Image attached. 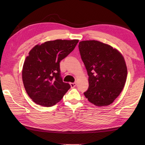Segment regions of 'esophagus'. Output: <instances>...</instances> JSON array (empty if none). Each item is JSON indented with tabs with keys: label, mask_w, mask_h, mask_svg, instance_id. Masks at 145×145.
I'll return each instance as SVG.
<instances>
[{
	"label": "esophagus",
	"mask_w": 145,
	"mask_h": 145,
	"mask_svg": "<svg viewBox=\"0 0 145 145\" xmlns=\"http://www.w3.org/2000/svg\"><path fill=\"white\" fill-rule=\"evenodd\" d=\"M70 86H71V88H75L76 86H77V83L76 82H71L70 83Z\"/></svg>",
	"instance_id": "34e87169"
}]
</instances>
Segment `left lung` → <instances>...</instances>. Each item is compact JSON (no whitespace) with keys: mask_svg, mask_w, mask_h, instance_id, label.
Instances as JSON below:
<instances>
[{"mask_svg":"<svg viewBox=\"0 0 145 145\" xmlns=\"http://www.w3.org/2000/svg\"><path fill=\"white\" fill-rule=\"evenodd\" d=\"M78 48L89 76L85 97L99 107L112 104L126 82L127 68L124 57L116 48L96 40L80 41Z\"/></svg>","mask_w":145,"mask_h":145,"instance_id":"left-lung-1","label":"left lung"}]
</instances>
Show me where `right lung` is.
I'll list each match as a JSON object with an SVG mask.
<instances>
[{"instance_id":"obj_1","label":"right lung","mask_w":145,"mask_h":145,"mask_svg":"<svg viewBox=\"0 0 145 145\" xmlns=\"http://www.w3.org/2000/svg\"><path fill=\"white\" fill-rule=\"evenodd\" d=\"M78 40H56L36 45L24 61L22 80L27 93L36 104L51 107L70 88L61 76L60 61L75 48Z\"/></svg>"}]
</instances>
